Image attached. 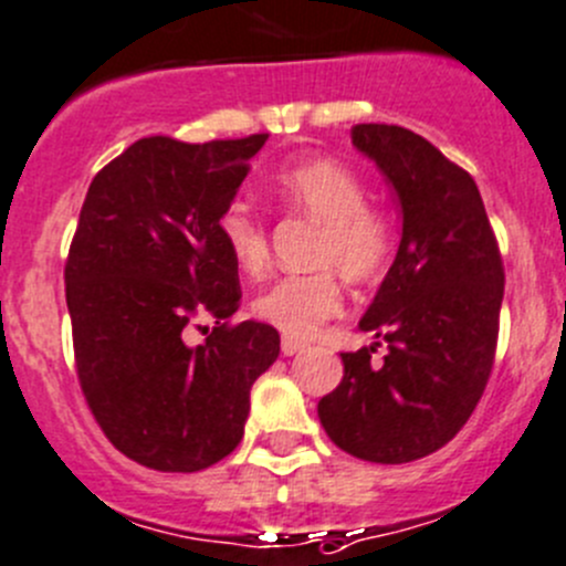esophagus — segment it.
Masks as SVG:
<instances>
[{"label": "esophagus", "mask_w": 566, "mask_h": 566, "mask_svg": "<svg viewBox=\"0 0 566 566\" xmlns=\"http://www.w3.org/2000/svg\"><path fill=\"white\" fill-rule=\"evenodd\" d=\"M304 348H306L304 339L282 337V354H284V356H293V354H298V350H304Z\"/></svg>", "instance_id": "1"}]
</instances>
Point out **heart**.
I'll return each instance as SVG.
<instances>
[{
    "label": "heart",
    "instance_id": "1",
    "mask_svg": "<svg viewBox=\"0 0 566 566\" xmlns=\"http://www.w3.org/2000/svg\"><path fill=\"white\" fill-rule=\"evenodd\" d=\"M276 193L290 210L323 223L321 260L337 262L350 279L378 276L395 254V223L387 212L367 207L365 182L348 166L326 157L282 168ZM218 234L245 273L268 265V232L245 201H232L218 218ZM343 306V284L334 271L290 273L262 290L251 310L287 337H312Z\"/></svg>",
    "mask_w": 566,
    "mask_h": 566
}]
</instances>
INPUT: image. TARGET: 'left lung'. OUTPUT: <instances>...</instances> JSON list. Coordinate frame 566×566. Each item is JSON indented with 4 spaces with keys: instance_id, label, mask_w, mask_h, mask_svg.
Here are the masks:
<instances>
[{
    "instance_id": "1",
    "label": "left lung",
    "mask_w": 566,
    "mask_h": 566,
    "mask_svg": "<svg viewBox=\"0 0 566 566\" xmlns=\"http://www.w3.org/2000/svg\"><path fill=\"white\" fill-rule=\"evenodd\" d=\"M400 210V243L361 332L387 343L343 354V381L321 398L328 440L376 464H403L459 434L486 387L503 304V262L473 177L392 124L350 129Z\"/></svg>"
}]
</instances>
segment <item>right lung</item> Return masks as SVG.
Listing matches in <instances>:
<instances>
[{
  "mask_svg": "<svg viewBox=\"0 0 566 566\" xmlns=\"http://www.w3.org/2000/svg\"><path fill=\"white\" fill-rule=\"evenodd\" d=\"M268 135L144 137L93 177L65 262L76 373L93 417L132 462L196 473L243 440L251 384L276 361L268 323L227 326L240 279L218 218ZM199 314L219 326L184 339Z\"/></svg>",
  "mask_w": 566,
  "mask_h": 566,
  "instance_id": "right-lung-1",
  "label": "right lung"
}]
</instances>
